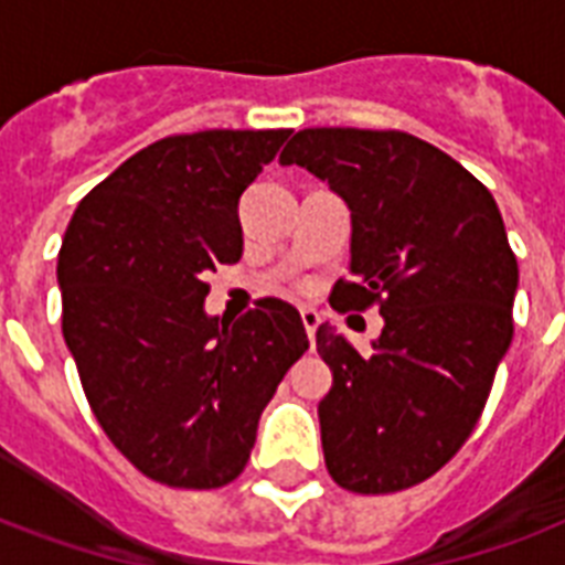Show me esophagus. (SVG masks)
I'll list each match as a JSON object with an SVG mask.
<instances>
[{"label": "esophagus", "instance_id": "34e87169", "mask_svg": "<svg viewBox=\"0 0 565 565\" xmlns=\"http://www.w3.org/2000/svg\"><path fill=\"white\" fill-rule=\"evenodd\" d=\"M301 322H305V331H308L310 343H317V328H319V322H322L317 310H310V308L301 310Z\"/></svg>", "mask_w": 565, "mask_h": 565}]
</instances>
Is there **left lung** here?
I'll return each instance as SVG.
<instances>
[{
    "label": "left lung",
    "mask_w": 565,
    "mask_h": 565,
    "mask_svg": "<svg viewBox=\"0 0 565 565\" xmlns=\"http://www.w3.org/2000/svg\"><path fill=\"white\" fill-rule=\"evenodd\" d=\"M352 211V278L331 308L377 305L361 354L319 326L334 384L319 402L326 466L343 490L384 495L428 481L481 419L513 340L516 255L492 193L407 131L305 128L281 152Z\"/></svg>",
    "instance_id": "obj_1"
}]
</instances>
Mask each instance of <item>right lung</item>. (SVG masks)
<instances>
[{
    "mask_svg": "<svg viewBox=\"0 0 565 565\" xmlns=\"http://www.w3.org/2000/svg\"><path fill=\"white\" fill-rule=\"evenodd\" d=\"M287 137L213 128L146 146L84 195L57 252L61 328L93 416L175 490L246 469L260 413L308 352L281 299L237 322L204 313L207 273L243 255L239 195Z\"/></svg>",
    "mask_w": 565,
    "mask_h": 565,
    "instance_id": "1",
    "label": "right lung"
}]
</instances>
